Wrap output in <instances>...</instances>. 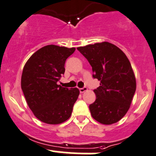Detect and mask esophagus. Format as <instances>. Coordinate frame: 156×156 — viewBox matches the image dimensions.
I'll return each instance as SVG.
<instances>
[{"label":"esophagus","instance_id":"34e87169","mask_svg":"<svg viewBox=\"0 0 156 156\" xmlns=\"http://www.w3.org/2000/svg\"><path fill=\"white\" fill-rule=\"evenodd\" d=\"M86 90H87V88H86V87H83V88H80V92H81V93L86 92Z\"/></svg>","mask_w":156,"mask_h":156}]
</instances>
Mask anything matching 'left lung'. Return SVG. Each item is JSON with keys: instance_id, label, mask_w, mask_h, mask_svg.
Here are the masks:
<instances>
[{"instance_id": "left-lung-1", "label": "left lung", "mask_w": 156, "mask_h": 156, "mask_svg": "<svg viewBox=\"0 0 156 156\" xmlns=\"http://www.w3.org/2000/svg\"><path fill=\"white\" fill-rule=\"evenodd\" d=\"M92 66L100 86L94 89L96 99L89 105L92 117L103 124L119 121L130 108L136 91V79L125 54L115 44L104 41L79 47Z\"/></svg>"}]
</instances>
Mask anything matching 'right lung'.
<instances>
[{
	"label": "right lung",
	"mask_w": 156,
	"mask_h": 156,
	"mask_svg": "<svg viewBox=\"0 0 156 156\" xmlns=\"http://www.w3.org/2000/svg\"><path fill=\"white\" fill-rule=\"evenodd\" d=\"M76 48L54 44L38 49L23 70L21 88L29 108L39 121L58 124L69 119L80 91L58 85L65 72L64 64Z\"/></svg>",
	"instance_id": "add662e5"
}]
</instances>
